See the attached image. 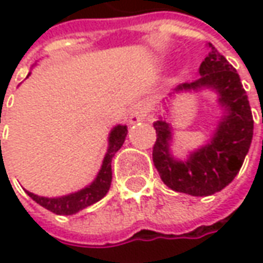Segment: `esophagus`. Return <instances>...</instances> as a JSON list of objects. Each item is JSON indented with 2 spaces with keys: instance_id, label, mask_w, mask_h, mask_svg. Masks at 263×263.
I'll return each instance as SVG.
<instances>
[{
  "instance_id": "34e87169",
  "label": "esophagus",
  "mask_w": 263,
  "mask_h": 263,
  "mask_svg": "<svg viewBox=\"0 0 263 263\" xmlns=\"http://www.w3.org/2000/svg\"><path fill=\"white\" fill-rule=\"evenodd\" d=\"M144 117H146V108H144L143 104H136L133 107V110L128 116V123L130 124H136L139 121H143Z\"/></svg>"
}]
</instances>
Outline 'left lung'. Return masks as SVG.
Here are the masks:
<instances>
[{
    "instance_id": "8db88e82",
    "label": "left lung",
    "mask_w": 263,
    "mask_h": 263,
    "mask_svg": "<svg viewBox=\"0 0 263 263\" xmlns=\"http://www.w3.org/2000/svg\"><path fill=\"white\" fill-rule=\"evenodd\" d=\"M210 52L200 65V78L185 82L175 91L210 88L218 95L224 114L211 142L193 152L186 160H178L171 153L172 127L159 117L153 123L156 142L153 163L163 184L177 193L207 197L230 184L242 168L253 137V117L246 91L237 70L209 43Z\"/></svg>"
}]
</instances>
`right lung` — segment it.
I'll list each match as a JSON object with an SVG mask.
<instances>
[{"instance_id": "1", "label": "right lung", "mask_w": 263, "mask_h": 263, "mask_svg": "<svg viewBox=\"0 0 263 263\" xmlns=\"http://www.w3.org/2000/svg\"><path fill=\"white\" fill-rule=\"evenodd\" d=\"M127 136V127L126 126H116L111 130L108 137V151L105 153L103 160V166L100 169L98 175L94 179V182L82 188L78 193L56 197V198H47V197H39L36 194L26 191L30 198H33L37 204H40L46 210L52 211L54 214L62 216H70L78 213L79 210H84L89 205H92L97 201H100L105 194L108 193L112 179L111 172V159L117 153L120 147L123 146Z\"/></svg>"}]
</instances>
